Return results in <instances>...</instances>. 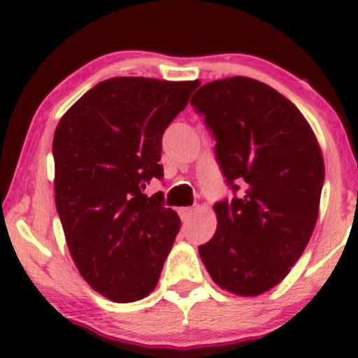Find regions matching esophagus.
Returning <instances> with one entry per match:
<instances>
[{
  "label": "esophagus",
  "instance_id": "esophagus-1",
  "mask_svg": "<svg viewBox=\"0 0 358 358\" xmlns=\"http://www.w3.org/2000/svg\"><path fill=\"white\" fill-rule=\"evenodd\" d=\"M178 213H180V217H182V220L187 222V220H190V217L193 215V208L192 207H183V208H180Z\"/></svg>",
  "mask_w": 358,
  "mask_h": 358
}]
</instances>
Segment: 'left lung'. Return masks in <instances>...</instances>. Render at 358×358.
Returning a JSON list of instances; mask_svg holds the SVG:
<instances>
[{
  "label": "left lung",
  "mask_w": 358,
  "mask_h": 358,
  "mask_svg": "<svg viewBox=\"0 0 358 358\" xmlns=\"http://www.w3.org/2000/svg\"><path fill=\"white\" fill-rule=\"evenodd\" d=\"M190 104L215 138L231 200L213 205L217 231L199 248L222 289L257 296L301 257L318 219L322 150L296 106L249 77L213 80Z\"/></svg>",
  "instance_id": "8db88e82"
}]
</instances>
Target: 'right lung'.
I'll return each instance as SVG.
<instances>
[{
    "instance_id": "right-lung-1",
    "label": "right lung",
    "mask_w": 358,
    "mask_h": 358,
    "mask_svg": "<svg viewBox=\"0 0 358 358\" xmlns=\"http://www.w3.org/2000/svg\"><path fill=\"white\" fill-rule=\"evenodd\" d=\"M199 80L114 77L72 106L53 136L55 205L73 262L92 289L116 303L158 285L180 217L163 192L162 139Z\"/></svg>"
}]
</instances>
